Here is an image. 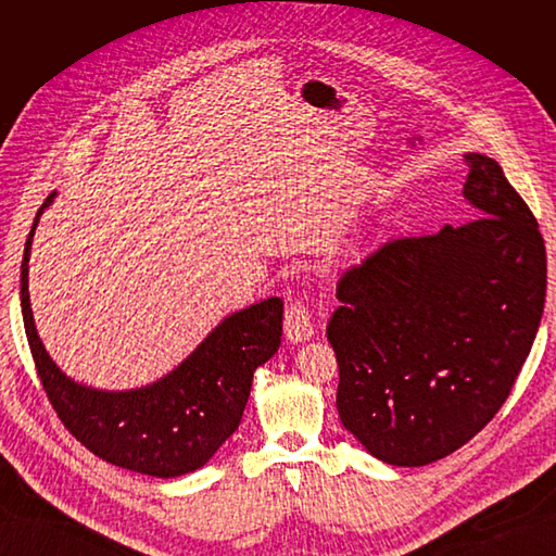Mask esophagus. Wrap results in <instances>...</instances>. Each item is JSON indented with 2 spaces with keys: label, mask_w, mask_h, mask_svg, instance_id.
<instances>
[{
  "label": "esophagus",
  "mask_w": 556,
  "mask_h": 556,
  "mask_svg": "<svg viewBox=\"0 0 556 556\" xmlns=\"http://www.w3.org/2000/svg\"><path fill=\"white\" fill-rule=\"evenodd\" d=\"M313 333L315 327L311 311L301 304V301H296V304H292L288 313H285V339L290 343H306L313 339Z\"/></svg>",
  "instance_id": "1"
}]
</instances>
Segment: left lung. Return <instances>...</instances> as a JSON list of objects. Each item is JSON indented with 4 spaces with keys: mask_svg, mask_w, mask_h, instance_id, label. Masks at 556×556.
<instances>
[{
    "mask_svg": "<svg viewBox=\"0 0 556 556\" xmlns=\"http://www.w3.org/2000/svg\"><path fill=\"white\" fill-rule=\"evenodd\" d=\"M478 220L384 245L348 271L327 339L343 427L376 459L427 466L498 413L541 327L547 257L498 162L466 153Z\"/></svg>",
    "mask_w": 556,
    "mask_h": 556,
    "instance_id": "8db88e82",
    "label": "left lung"
}]
</instances>
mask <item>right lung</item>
<instances>
[{
    "mask_svg": "<svg viewBox=\"0 0 556 556\" xmlns=\"http://www.w3.org/2000/svg\"><path fill=\"white\" fill-rule=\"evenodd\" d=\"M50 194L39 208L21 264L27 343L58 417L99 459L134 473L178 478L206 466L239 429L252 376L280 348L282 301L268 296L217 323L188 357L162 378L131 390L76 382L48 355L29 304V252Z\"/></svg>",
    "mask_w": 556,
    "mask_h": 556,
    "instance_id": "1",
    "label": "right lung"
}]
</instances>
